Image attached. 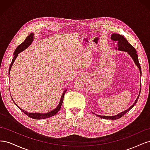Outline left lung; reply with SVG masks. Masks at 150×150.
Here are the masks:
<instances>
[{"label":"left lung","instance_id":"obj_1","mask_svg":"<svg viewBox=\"0 0 150 150\" xmlns=\"http://www.w3.org/2000/svg\"><path fill=\"white\" fill-rule=\"evenodd\" d=\"M111 39L112 40H114V41H115L116 42V47H115V49H117L118 51L126 52L131 56V57L133 59V60L135 64L137 66L138 69H139L140 74L142 75V69H141V66L139 65V61H138V56L137 51H136V49L134 48V47L131 46V45L128 42V40H127L126 39V38H125L123 37V36L120 35V34H112L111 35ZM140 92H141V84H140L139 93L138 94L137 99L135 100L133 105H131L128 109H127V110H125V111L120 112L119 114H117L115 116H101V115H96L97 116H98L99 117H101V118H103V119H106V120H117V119L120 118V117H121L124 115H125L127 112L129 111L131 108H133L135 104H137V103L138 101V99L139 96Z\"/></svg>","mask_w":150,"mask_h":150}]
</instances>
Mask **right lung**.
I'll use <instances>...</instances> for the list:
<instances>
[{
	"instance_id": "right-lung-1",
	"label": "right lung",
	"mask_w": 150,
	"mask_h": 150,
	"mask_svg": "<svg viewBox=\"0 0 150 150\" xmlns=\"http://www.w3.org/2000/svg\"><path fill=\"white\" fill-rule=\"evenodd\" d=\"M33 40H34V34L30 33V34H29L28 36V37L26 38V39H25L24 41L22 43H21L19 45V46L16 48L14 52H13V57L12 59V62H11V64L10 67H9V70H8V75H9V74H10V71H11V67L12 66V64H13V62H14L15 60L16 59L18 54H19L20 52L24 51V50H25L27 48H28L30 46V45L32 44V42H33ZM66 91H67V89H65L64 91H63L62 94L61 96V99H60L59 103L58 106L55 109H54V110H52L51 111H49V112H46V113L28 112V111L22 110V109H21L19 106H18L17 105V104L14 101H13L12 98V97L11 98L12 99V101H13V103H15V104L17 106V108H19L22 111H23L27 116H28L29 117H31V118H33V119H35V120H42V119H46V118H48V117H51L54 116L56 114V113L58 112L60 110L61 105H62V104L63 103V99H64V96L65 94V93L66 92Z\"/></svg>"
}]
</instances>
